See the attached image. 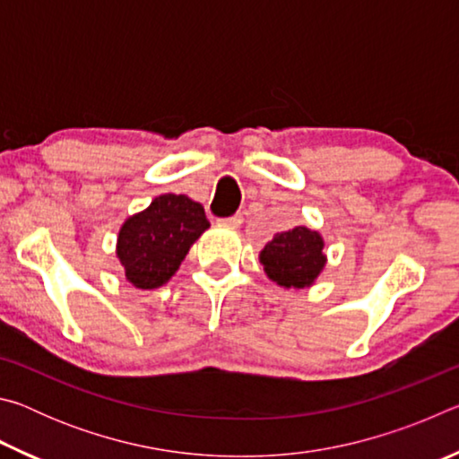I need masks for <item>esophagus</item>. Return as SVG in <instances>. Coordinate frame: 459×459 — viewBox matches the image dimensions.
I'll return each mask as SVG.
<instances>
[{
	"mask_svg": "<svg viewBox=\"0 0 459 459\" xmlns=\"http://www.w3.org/2000/svg\"><path fill=\"white\" fill-rule=\"evenodd\" d=\"M221 224H224V227H232V229H237L240 222H243V216L240 214H232V216H229V219H221L219 221Z\"/></svg>",
	"mask_w": 459,
	"mask_h": 459,
	"instance_id": "obj_1",
	"label": "esophagus"
}]
</instances>
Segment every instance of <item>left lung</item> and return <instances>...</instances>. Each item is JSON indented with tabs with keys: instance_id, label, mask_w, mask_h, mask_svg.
<instances>
[{
	"instance_id": "left-lung-1",
	"label": "left lung",
	"mask_w": 459,
	"mask_h": 459,
	"mask_svg": "<svg viewBox=\"0 0 459 459\" xmlns=\"http://www.w3.org/2000/svg\"><path fill=\"white\" fill-rule=\"evenodd\" d=\"M324 240L316 230L295 227L277 232L261 251V263L269 279L283 287H307L325 265Z\"/></svg>"
}]
</instances>
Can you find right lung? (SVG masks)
<instances>
[{
	"label": "right lung",
	"instance_id": "1",
	"mask_svg": "<svg viewBox=\"0 0 459 459\" xmlns=\"http://www.w3.org/2000/svg\"><path fill=\"white\" fill-rule=\"evenodd\" d=\"M211 224L204 208L188 196L164 194L150 208L126 221L119 230L117 257L126 277L139 290L169 281L190 245Z\"/></svg>",
	"mask_w": 459,
	"mask_h": 459
}]
</instances>
